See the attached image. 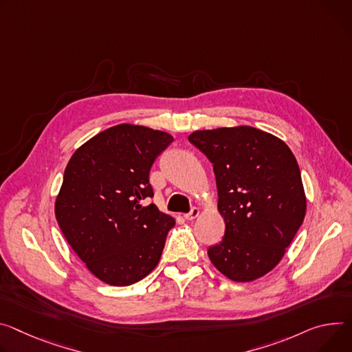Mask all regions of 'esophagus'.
I'll return each instance as SVG.
<instances>
[{
    "instance_id": "obj_1",
    "label": "esophagus",
    "mask_w": 352,
    "mask_h": 352,
    "mask_svg": "<svg viewBox=\"0 0 352 352\" xmlns=\"http://www.w3.org/2000/svg\"><path fill=\"white\" fill-rule=\"evenodd\" d=\"M199 213H201V210L198 208H192L189 213L184 214V217H185V220H194V219H197L199 216Z\"/></svg>"
}]
</instances>
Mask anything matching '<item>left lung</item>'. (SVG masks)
<instances>
[{
	"label": "left lung",
	"mask_w": 352,
	"mask_h": 352,
	"mask_svg": "<svg viewBox=\"0 0 352 352\" xmlns=\"http://www.w3.org/2000/svg\"><path fill=\"white\" fill-rule=\"evenodd\" d=\"M188 140L213 164L223 240L209 247L212 264L234 282L272 271L306 214L300 170L279 138L251 126L197 131Z\"/></svg>",
	"instance_id": "left-lung-1"
}]
</instances>
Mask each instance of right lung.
<instances>
[{
	"label": "right lung",
	"instance_id": "right-lung-1",
	"mask_svg": "<svg viewBox=\"0 0 352 352\" xmlns=\"http://www.w3.org/2000/svg\"><path fill=\"white\" fill-rule=\"evenodd\" d=\"M174 138L120 123L95 135L72 155L54 204L70 247L100 280L127 286L158 264L175 220L154 204L150 168Z\"/></svg>",
	"mask_w": 352,
	"mask_h": 352
}]
</instances>
